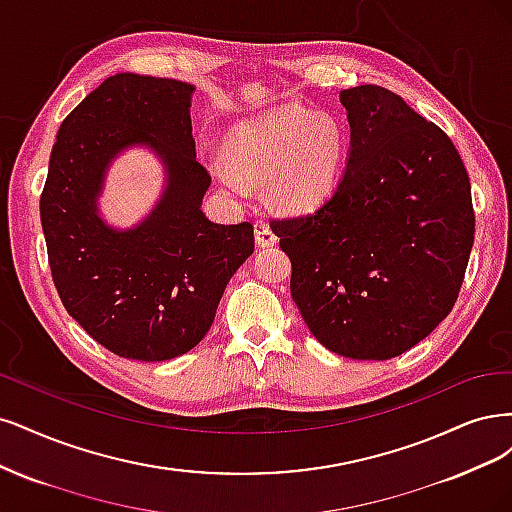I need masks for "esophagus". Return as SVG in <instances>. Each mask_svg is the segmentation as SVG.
<instances>
[{
    "mask_svg": "<svg viewBox=\"0 0 512 512\" xmlns=\"http://www.w3.org/2000/svg\"><path fill=\"white\" fill-rule=\"evenodd\" d=\"M255 240L261 246V249H268V246H274L278 242L276 234L272 232V227L266 221H257L255 223Z\"/></svg>",
    "mask_w": 512,
    "mask_h": 512,
    "instance_id": "1",
    "label": "esophagus"
}]
</instances>
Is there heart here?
I'll return each instance as SVG.
<instances>
[{"label": "heart", "instance_id": "b5f03b06", "mask_svg": "<svg viewBox=\"0 0 512 512\" xmlns=\"http://www.w3.org/2000/svg\"><path fill=\"white\" fill-rule=\"evenodd\" d=\"M232 163H217L214 174L234 193L244 178L266 183L272 204L289 212H312L338 187L349 153L344 125L332 114L283 106L240 123L227 140Z\"/></svg>", "mask_w": 512, "mask_h": 512}]
</instances>
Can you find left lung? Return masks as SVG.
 I'll return each mask as SVG.
<instances>
[{
    "instance_id": "1",
    "label": "left lung",
    "mask_w": 512,
    "mask_h": 512,
    "mask_svg": "<svg viewBox=\"0 0 512 512\" xmlns=\"http://www.w3.org/2000/svg\"><path fill=\"white\" fill-rule=\"evenodd\" d=\"M346 168L315 212L272 221L291 298L325 349L391 359L449 315L474 242L470 178L444 131L378 85L340 91Z\"/></svg>"
}]
</instances>
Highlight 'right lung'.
I'll use <instances>...</instances> for the list:
<instances>
[{
	"mask_svg": "<svg viewBox=\"0 0 512 512\" xmlns=\"http://www.w3.org/2000/svg\"><path fill=\"white\" fill-rule=\"evenodd\" d=\"M193 93L189 82L114 74L65 117L48 161L40 219L55 287L70 317L119 357L191 351L255 251L251 223L202 212L210 174L195 159ZM136 145L158 155L167 183L140 224L119 230L99 214V197L111 161Z\"/></svg>",
	"mask_w": 512,
	"mask_h": 512,
	"instance_id": "right-lung-1",
	"label": "right lung"
}]
</instances>
